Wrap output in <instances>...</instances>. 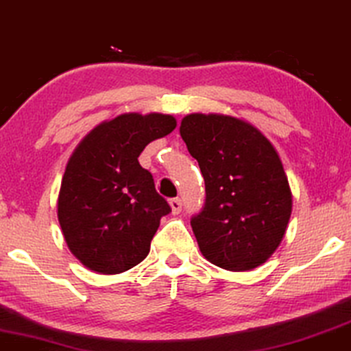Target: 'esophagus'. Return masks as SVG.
I'll return each instance as SVG.
<instances>
[{
    "label": "esophagus",
    "instance_id": "obj_1",
    "mask_svg": "<svg viewBox=\"0 0 351 351\" xmlns=\"http://www.w3.org/2000/svg\"><path fill=\"white\" fill-rule=\"evenodd\" d=\"M169 205H171V208H172V213H180V210H182V200H180V198H171V200H169Z\"/></svg>",
    "mask_w": 351,
    "mask_h": 351
}]
</instances>
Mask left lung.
<instances>
[{
    "instance_id": "left-lung-1",
    "label": "left lung",
    "mask_w": 351,
    "mask_h": 351,
    "mask_svg": "<svg viewBox=\"0 0 351 351\" xmlns=\"http://www.w3.org/2000/svg\"><path fill=\"white\" fill-rule=\"evenodd\" d=\"M180 136L205 179V205L192 216L206 261L252 270L275 252L291 216V190L271 143L228 115H187Z\"/></svg>"
}]
</instances>
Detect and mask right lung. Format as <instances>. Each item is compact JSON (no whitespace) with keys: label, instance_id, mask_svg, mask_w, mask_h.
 <instances>
[{"label":"right lung","instance_id":"right-lung-1","mask_svg":"<svg viewBox=\"0 0 351 351\" xmlns=\"http://www.w3.org/2000/svg\"><path fill=\"white\" fill-rule=\"evenodd\" d=\"M176 119L125 114L99 125L66 164L58 221L73 254L97 274H120L149 252L167 200L138 158L146 145L169 135Z\"/></svg>","mask_w":351,"mask_h":351}]
</instances>
